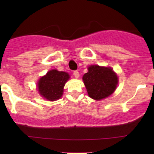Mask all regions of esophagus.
<instances>
[{"label":"esophagus","mask_w":154,"mask_h":154,"mask_svg":"<svg viewBox=\"0 0 154 154\" xmlns=\"http://www.w3.org/2000/svg\"><path fill=\"white\" fill-rule=\"evenodd\" d=\"M73 75H74V76H75V78H79V73L78 71H74Z\"/></svg>","instance_id":"1"}]
</instances>
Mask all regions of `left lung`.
<instances>
[{"mask_svg": "<svg viewBox=\"0 0 154 154\" xmlns=\"http://www.w3.org/2000/svg\"><path fill=\"white\" fill-rule=\"evenodd\" d=\"M88 95L95 100H101L109 96L116 90L118 77L112 69L92 65L82 77Z\"/></svg>", "mask_w": 154, "mask_h": 154, "instance_id": "left-lung-1", "label": "left lung"}]
</instances>
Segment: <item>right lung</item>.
<instances>
[{
  "label": "right lung",
  "instance_id": "right-lung-1",
  "mask_svg": "<svg viewBox=\"0 0 154 154\" xmlns=\"http://www.w3.org/2000/svg\"><path fill=\"white\" fill-rule=\"evenodd\" d=\"M69 78V75L66 72L51 70L39 80L38 91L47 100L59 99L62 96L63 87Z\"/></svg>",
  "mask_w": 154,
  "mask_h": 154
}]
</instances>
